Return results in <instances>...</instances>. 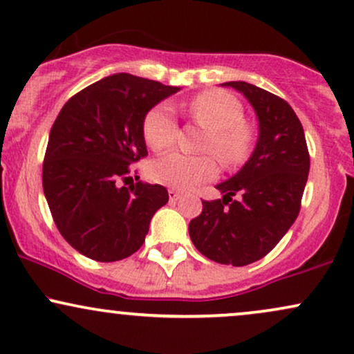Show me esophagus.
I'll return each mask as SVG.
<instances>
[{"label":"esophagus","mask_w":354,"mask_h":354,"mask_svg":"<svg viewBox=\"0 0 354 354\" xmlns=\"http://www.w3.org/2000/svg\"><path fill=\"white\" fill-rule=\"evenodd\" d=\"M168 196H169V201L174 203V201H178V200H180V196H181V194L178 193L176 189H169V191H168Z\"/></svg>","instance_id":"1"}]
</instances>
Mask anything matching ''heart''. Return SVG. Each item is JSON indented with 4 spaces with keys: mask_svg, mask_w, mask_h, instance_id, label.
Instances as JSON below:
<instances>
[{
    "mask_svg": "<svg viewBox=\"0 0 354 354\" xmlns=\"http://www.w3.org/2000/svg\"><path fill=\"white\" fill-rule=\"evenodd\" d=\"M189 116L208 131L201 149L213 153L226 168L243 165L253 149L254 135L245 123L241 101L226 91H205L188 104ZM176 120L169 104H158L149 109L143 121V138L153 151L171 148L176 140ZM218 174V163L209 154L188 156L169 153L149 168L153 181L168 188L188 191L201 183L211 181Z\"/></svg>",
    "mask_w": 354,
    "mask_h": 354,
    "instance_id": "heart-1",
    "label": "heart"
}]
</instances>
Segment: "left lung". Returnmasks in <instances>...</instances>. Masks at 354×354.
<instances>
[{
    "mask_svg": "<svg viewBox=\"0 0 354 354\" xmlns=\"http://www.w3.org/2000/svg\"><path fill=\"white\" fill-rule=\"evenodd\" d=\"M225 86L243 93L254 108L258 141L246 165L216 186L221 200L203 201L188 230L196 250L211 261L246 266L270 253L298 218L310 153L303 126L283 98L246 81Z\"/></svg>",
    "mask_w": 354,
    "mask_h": 354,
    "instance_id": "1",
    "label": "left lung"
}]
</instances>
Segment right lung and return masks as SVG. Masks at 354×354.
<instances>
[{"mask_svg": "<svg viewBox=\"0 0 354 354\" xmlns=\"http://www.w3.org/2000/svg\"><path fill=\"white\" fill-rule=\"evenodd\" d=\"M178 91L118 73L61 108L44 154L43 191L59 233L81 254L120 261L145 243L153 214L169 196L161 185L133 183L129 166L148 154L145 116Z\"/></svg>", "mask_w": 354, "mask_h": 354, "instance_id": "right-lung-1", "label": "right lung"}]
</instances>
